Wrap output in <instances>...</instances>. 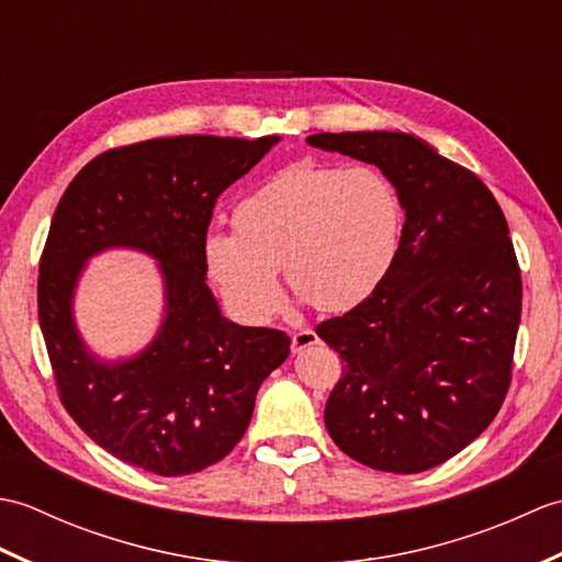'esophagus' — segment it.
Returning <instances> with one entry per match:
<instances>
[{"label": "esophagus", "instance_id": "esophagus-1", "mask_svg": "<svg viewBox=\"0 0 562 562\" xmlns=\"http://www.w3.org/2000/svg\"><path fill=\"white\" fill-rule=\"evenodd\" d=\"M316 342H318L316 330H312V328L296 330L294 336H292V350H294V352H302V350H306V348H312V345H316Z\"/></svg>", "mask_w": 562, "mask_h": 562}]
</instances>
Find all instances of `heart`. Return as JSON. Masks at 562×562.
Wrapping results in <instances>:
<instances>
[{
	"label": "heart",
	"instance_id": "obj_1",
	"mask_svg": "<svg viewBox=\"0 0 562 562\" xmlns=\"http://www.w3.org/2000/svg\"><path fill=\"white\" fill-rule=\"evenodd\" d=\"M401 224L396 188L372 166L294 164L238 202L234 232L205 238V260L222 294L250 321L278 312V270L318 312H348L386 278Z\"/></svg>",
	"mask_w": 562,
	"mask_h": 562
}]
</instances>
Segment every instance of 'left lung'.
Masks as SVG:
<instances>
[{"label": "left lung", "mask_w": 562, "mask_h": 562, "mask_svg": "<svg viewBox=\"0 0 562 562\" xmlns=\"http://www.w3.org/2000/svg\"><path fill=\"white\" fill-rule=\"evenodd\" d=\"M306 142L374 164L405 212L379 288L316 326L345 362L326 429L369 469H435L469 447L507 396L521 316L507 220L479 176L415 135L318 133Z\"/></svg>", "instance_id": "1"}]
</instances>
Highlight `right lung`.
<instances>
[{
  "instance_id": "1",
  "label": "right lung",
  "mask_w": 562,
  "mask_h": 562,
  "mask_svg": "<svg viewBox=\"0 0 562 562\" xmlns=\"http://www.w3.org/2000/svg\"><path fill=\"white\" fill-rule=\"evenodd\" d=\"M278 142H137L89 161L59 200L41 258V330L67 413L115 459L157 475L217 463L244 437L262 381L288 360L282 330L224 318L205 282L214 202ZM111 247L158 260L165 318L147 349L109 363L82 342L74 294L86 262Z\"/></svg>"
}]
</instances>
